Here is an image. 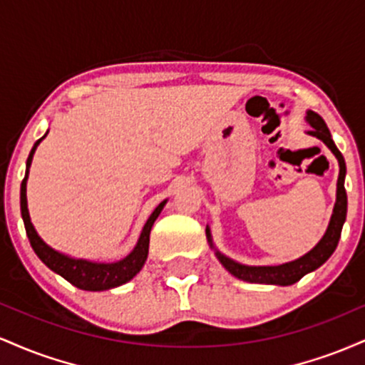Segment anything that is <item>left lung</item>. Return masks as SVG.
<instances>
[{"label": "left lung", "instance_id": "obj_1", "mask_svg": "<svg viewBox=\"0 0 365 365\" xmlns=\"http://www.w3.org/2000/svg\"><path fill=\"white\" fill-rule=\"evenodd\" d=\"M305 121L311 125V130H309V135L316 137L321 142H324L326 148H328L331 153L334 154V158L338 159V166H340V175H338L336 182V200H334L333 215H331V220L328 223V228H326L324 235L319 242H317L316 247H312L307 254H304L302 257L295 259V261L278 264V266H249V264H242L233 261L232 257L225 255L223 252L215 247V242H212L211 237V228L206 226V237L211 249L215 250L217 261L225 266V269L228 273H232L235 278L242 279V282L247 283H257V284H278V287H288V284H293L299 282L302 276L307 273H312L317 267L322 266L331 254L336 249L338 240H340L343 223L346 220V192H345V175H346V166L345 159H343L341 153L338 150L336 145H334L333 139H331V133L328 127H326L324 120L321 118L317 113L309 110L307 115H305Z\"/></svg>", "mask_w": 365, "mask_h": 365}]
</instances>
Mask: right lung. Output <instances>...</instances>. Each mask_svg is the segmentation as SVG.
<instances>
[{"label": "right lung", "mask_w": 365, "mask_h": 365, "mask_svg": "<svg viewBox=\"0 0 365 365\" xmlns=\"http://www.w3.org/2000/svg\"><path fill=\"white\" fill-rule=\"evenodd\" d=\"M49 132V130H48ZM48 132L36 142L34 148H32L31 154L27 158V170H25V178L22 180V187H20V211H22V220L25 225V232H27L29 242H31L32 249L37 254V257L43 261L49 269L54 271L56 274L63 276L66 282H70L73 287L81 288V290L87 292H103V290H111V288L125 284L133 278L142 266L145 264L149 254V235L150 228H153L154 221L158 220V216L161 215L163 207L166 206L168 199L163 200L159 206L154 209L153 215L149 216V220L145 221L144 228H142L139 240H137L135 247L130 252L127 257L120 259L116 262H96L89 261V259H78L72 257L68 254H63L54 250L53 247H49L43 238L39 237V233L36 232L34 225L31 221V215H29L27 207V180H29V168L32 165V158L37 145L41 144V140L48 135Z\"/></svg>", "instance_id": "add662e5"}]
</instances>
